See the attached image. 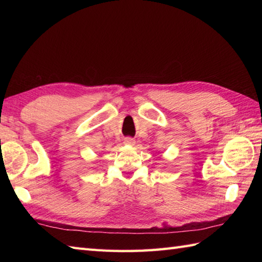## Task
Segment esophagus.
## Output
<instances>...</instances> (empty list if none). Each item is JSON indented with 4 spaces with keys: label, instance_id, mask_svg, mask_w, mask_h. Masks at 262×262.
<instances>
[{
    "label": "esophagus",
    "instance_id": "obj_1",
    "mask_svg": "<svg viewBox=\"0 0 262 262\" xmlns=\"http://www.w3.org/2000/svg\"><path fill=\"white\" fill-rule=\"evenodd\" d=\"M124 142L125 144H127V145H134L135 144V140H133L132 137H126Z\"/></svg>",
    "mask_w": 262,
    "mask_h": 262
}]
</instances>
